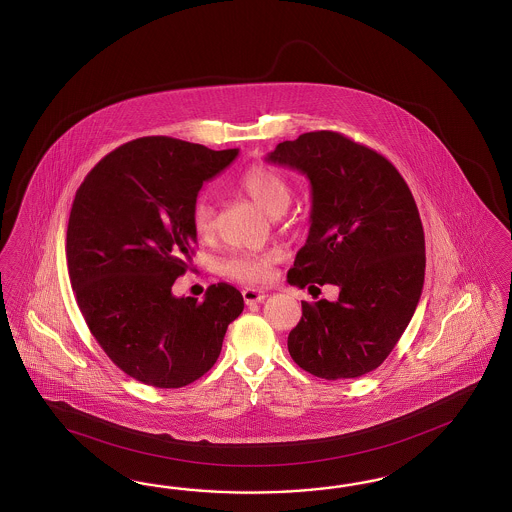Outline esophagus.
Returning a JSON list of instances; mask_svg holds the SVG:
<instances>
[{
  "label": "esophagus",
  "instance_id": "1",
  "mask_svg": "<svg viewBox=\"0 0 512 512\" xmlns=\"http://www.w3.org/2000/svg\"><path fill=\"white\" fill-rule=\"evenodd\" d=\"M242 296H244L246 304H259V302H263L264 298H266V293H264L263 289H251V287H246V289L242 291Z\"/></svg>",
  "mask_w": 512,
  "mask_h": 512
}]
</instances>
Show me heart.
<instances>
[{"mask_svg":"<svg viewBox=\"0 0 512 512\" xmlns=\"http://www.w3.org/2000/svg\"><path fill=\"white\" fill-rule=\"evenodd\" d=\"M238 187L270 216L283 214L293 197L289 180L263 163L251 165L246 169L238 180ZM191 225H193V233L201 242H210L214 238L216 216H214V206L208 199L201 197L193 204ZM276 261H278L276 251H263V253L242 251V253H234L221 264V272L227 278L236 279L242 283H263L270 278L272 266Z\"/></svg>","mask_w":512,"mask_h":512,"instance_id":"1","label":"heart"}]
</instances>
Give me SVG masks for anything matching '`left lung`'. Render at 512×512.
Here are the masks:
<instances>
[{"instance_id": "left-lung-1", "label": "left lung", "mask_w": 512, "mask_h": 512, "mask_svg": "<svg viewBox=\"0 0 512 512\" xmlns=\"http://www.w3.org/2000/svg\"><path fill=\"white\" fill-rule=\"evenodd\" d=\"M266 161L310 180V234L287 281L340 287L336 302H302L287 340L291 357L328 381L372 372L422 295L424 231L409 187L387 157L334 131L279 142Z\"/></svg>"}]
</instances>
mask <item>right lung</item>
<instances>
[{"label": "right lung", "mask_w": 512, "mask_h": 512, "mask_svg": "<svg viewBox=\"0 0 512 512\" xmlns=\"http://www.w3.org/2000/svg\"><path fill=\"white\" fill-rule=\"evenodd\" d=\"M236 155L142 137L105 155L78 187L65 248L78 308L107 357L144 385L197 381L244 310L229 283L210 285L202 302L172 295L197 244L191 208Z\"/></svg>", "instance_id": "1"}]
</instances>
